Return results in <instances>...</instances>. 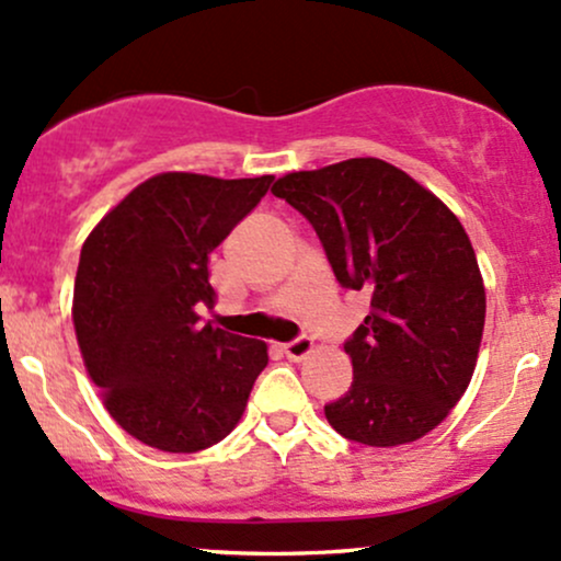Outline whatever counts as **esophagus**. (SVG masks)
Returning <instances> with one entry per match:
<instances>
[{"label":"esophagus","mask_w":561,"mask_h":561,"mask_svg":"<svg viewBox=\"0 0 561 561\" xmlns=\"http://www.w3.org/2000/svg\"><path fill=\"white\" fill-rule=\"evenodd\" d=\"M282 351H285L287 359L300 362V359H306V356H309L311 351H313V341H311V337L304 335V337H298V341L285 343V346H282Z\"/></svg>","instance_id":"34e87169"}]
</instances>
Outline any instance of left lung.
<instances>
[{
    "label": "left lung",
    "mask_w": 561,
    "mask_h": 561,
    "mask_svg": "<svg viewBox=\"0 0 561 561\" xmlns=\"http://www.w3.org/2000/svg\"><path fill=\"white\" fill-rule=\"evenodd\" d=\"M317 229L337 282L370 290L346 343L351 389L324 408L351 442L397 447L450 415L471 383L484 332V279L455 213L375 157L287 172L271 186Z\"/></svg>",
    "instance_id": "8db88e82"
}]
</instances>
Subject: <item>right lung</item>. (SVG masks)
Masks as SVG:
<instances>
[{"label": "right lung", "mask_w": 561, "mask_h": 561, "mask_svg": "<svg viewBox=\"0 0 561 561\" xmlns=\"http://www.w3.org/2000/svg\"><path fill=\"white\" fill-rule=\"evenodd\" d=\"M274 175L159 172L98 220L73 282V330L108 415L162 453H199L231 434L268 346L199 322L215 304L210 252Z\"/></svg>", "instance_id": "add662e5"}]
</instances>
